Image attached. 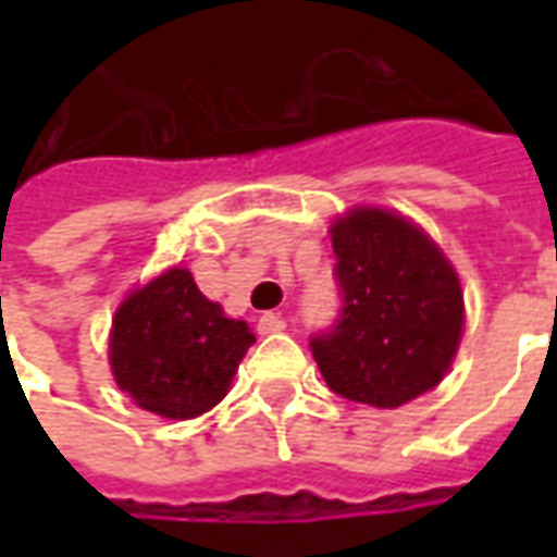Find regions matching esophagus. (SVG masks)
<instances>
[{"label":"esophagus","instance_id":"esophagus-1","mask_svg":"<svg viewBox=\"0 0 557 557\" xmlns=\"http://www.w3.org/2000/svg\"><path fill=\"white\" fill-rule=\"evenodd\" d=\"M256 327H259V334H280V331L286 327V322H283V315L280 313H262Z\"/></svg>","mask_w":557,"mask_h":557}]
</instances>
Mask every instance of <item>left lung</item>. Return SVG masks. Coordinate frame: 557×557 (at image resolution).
<instances>
[{"mask_svg": "<svg viewBox=\"0 0 557 557\" xmlns=\"http://www.w3.org/2000/svg\"><path fill=\"white\" fill-rule=\"evenodd\" d=\"M343 310L310 349L339 397L399 409L450 370L462 339L466 304L438 244L403 214L351 208L334 220Z\"/></svg>", "mask_w": 557, "mask_h": 557, "instance_id": "obj_1", "label": "left lung"}]
</instances>
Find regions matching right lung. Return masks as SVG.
<instances>
[{
    "label": "right lung",
    "mask_w": 557,
    "mask_h": 557,
    "mask_svg": "<svg viewBox=\"0 0 557 557\" xmlns=\"http://www.w3.org/2000/svg\"><path fill=\"white\" fill-rule=\"evenodd\" d=\"M253 331L208 301L187 268H170L127 295L110 331L115 385L139 409L187 420L226 397Z\"/></svg>",
    "instance_id": "right-lung-1"
}]
</instances>
